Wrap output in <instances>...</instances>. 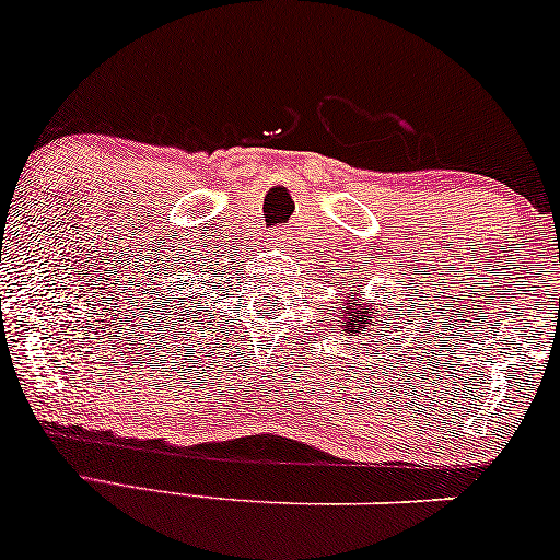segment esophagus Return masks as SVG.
<instances>
[{
    "instance_id": "1",
    "label": "esophagus",
    "mask_w": 560,
    "mask_h": 560,
    "mask_svg": "<svg viewBox=\"0 0 560 560\" xmlns=\"http://www.w3.org/2000/svg\"><path fill=\"white\" fill-rule=\"evenodd\" d=\"M282 242H285V231H275L272 244H282Z\"/></svg>"
}]
</instances>
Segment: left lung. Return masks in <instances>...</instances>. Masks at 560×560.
<instances>
[{"label":"left lung","mask_w":560,"mask_h":560,"mask_svg":"<svg viewBox=\"0 0 560 560\" xmlns=\"http://www.w3.org/2000/svg\"><path fill=\"white\" fill-rule=\"evenodd\" d=\"M350 298V295H347ZM347 306V311H345V316H342V331H347V337H358V334H362V337H368V326H375L373 324V308L370 306H365V303H360V301H354L352 306L350 303H345ZM383 324H386V318H383ZM383 329V326H381Z\"/></svg>","instance_id":"8db88e82"}]
</instances>
